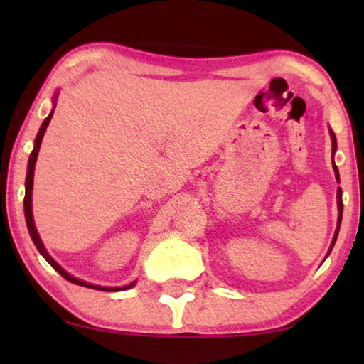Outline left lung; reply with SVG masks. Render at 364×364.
Wrapping results in <instances>:
<instances>
[{
  "label": "left lung",
  "mask_w": 364,
  "mask_h": 364,
  "mask_svg": "<svg viewBox=\"0 0 364 364\" xmlns=\"http://www.w3.org/2000/svg\"><path fill=\"white\" fill-rule=\"evenodd\" d=\"M330 136H331V144H333V149H331V152L335 154V152H336V137H335V134H333V131H330ZM333 168H335V176H336V181L340 182V173H338V167L335 166V162H333ZM336 200H338V225H336L335 237H333L331 247H330V250H328V255H330L331 248H333V245H335V242H336V237H338V232H340V225H341V217H343V198H341V188H338V192H336Z\"/></svg>",
  "instance_id": "obj_1"
}]
</instances>
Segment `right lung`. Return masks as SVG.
Wrapping results in <instances>:
<instances>
[{
  "label": "right lung",
  "mask_w": 364,
  "mask_h": 364,
  "mask_svg": "<svg viewBox=\"0 0 364 364\" xmlns=\"http://www.w3.org/2000/svg\"><path fill=\"white\" fill-rule=\"evenodd\" d=\"M54 107H56V99H54ZM54 107L49 116L44 119V122L41 124V129H39L38 136H36V141H34V149L31 152V156H29V161H28V173H26V193H24V217H26V225H28V230H29V235H31L34 245L39 250V253L46 258V262L51 265L54 270H56L59 275L66 278L68 282L71 283H76V285H81V287H86V288H92V290H102V291H121V290H127V288H132L136 285V282H132L131 285H126V287H99V285H92V283H87L84 280H79V278L69 275V273L64 270L61 265H58L56 262L53 260L51 255L46 252V248H44L41 238H39V233L36 230V225H34V220H33V208H31V193H33V176H34V164H36V159H38V152H39V147H41V141H43V136L44 132H46V127L49 126V122H51V117H53V112H54Z\"/></svg>",
  "instance_id": "add662e5"
}]
</instances>
